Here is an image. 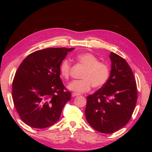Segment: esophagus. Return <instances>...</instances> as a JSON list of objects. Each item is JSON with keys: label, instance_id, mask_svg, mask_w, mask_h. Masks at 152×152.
<instances>
[{"label": "esophagus", "instance_id": "esophagus-1", "mask_svg": "<svg viewBox=\"0 0 152 152\" xmlns=\"http://www.w3.org/2000/svg\"><path fill=\"white\" fill-rule=\"evenodd\" d=\"M79 95H80V94L77 93H72V97H75V96H79Z\"/></svg>", "mask_w": 152, "mask_h": 152}]
</instances>
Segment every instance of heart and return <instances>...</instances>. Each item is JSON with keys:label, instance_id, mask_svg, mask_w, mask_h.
Wrapping results in <instances>:
<instances>
[{"label": "heart", "instance_id": "obj_1", "mask_svg": "<svg viewBox=\"0 0 152 152\" xmlns=\"http://www.w3.org/2000/svg\"><path fill=\"white\" fill-rule=\"evenodd\" d=\"M75 58L78 62L86 67V70L82 75V79L73 80L69 85L68 88L70 90L79 93H86L90 91L93 86L99 88L107 82L110 74L107 63L99 61L97 57L89 53L77 54ZM71 66V63L68 59L61 62L59 71L65 79H68L70 77Z\"/></svg>", "mask_w": 152, "mask_h": 152}]
</instances>
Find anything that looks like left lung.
Here are the masks:
<instances>
[{
    "label": "left lung",
    "mask_w": 152,
    "mask_h": 152,
    "mask_svg": "<svg viewBox=\"0 0 152 152\" xmlns=\"http://www.w3.org/2000/svg\"><path fill=\"white\" fill-rule=\"evenodd\" d=\"M110 76L102 88L87 97V122L104 134L117 131L131 118L137 98V86L130 66L123 58L111 53Z\"/></svg>",
    "instance_id": "8db88e82"
}]
</instances>
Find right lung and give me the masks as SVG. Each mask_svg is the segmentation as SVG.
I'll list each match as a JSON object with an SVG mask.
<instances>
[{
    "label": "right lung",
    "instance_id": "right-lung-1",
    "mask_svg": "<svg viewBox=\"0 0 152 152\" xmlns=\"http://www.w3.org/2000/svg\"><path fill=\"white\" fill-rule=\"evenodd\" d=\"M73 48H51L31 53L18 67L12 85L14 105L26 125L43 129L57 122L71 99L59 66Z\"/></svg>",
    "mask_w": 152,
    "mask_h": 152
}]
</instances>
